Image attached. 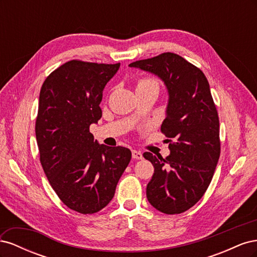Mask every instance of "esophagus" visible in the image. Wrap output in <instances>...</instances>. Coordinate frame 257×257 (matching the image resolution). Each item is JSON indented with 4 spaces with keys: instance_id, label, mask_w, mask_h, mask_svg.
Here are the masks:
<instances>
[{
    "instance_id": "1",
    "label": "esophagus",
    "mask_w": 257,
    "mask_h": 257,
    "mask_svg": "<svg viewBox=\"0 0 257 257\" xmlns=\"http://www.w3.org/2000/svg\"><path fill=\"white\" fill-rule=\"evenodd\" d=\"M132 157L135 160H142L143 159V153L138 150H132Z\"/></svg>"
}]
</instances>
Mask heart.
Here are the masks:
<instances>
[{
	"label": "heart",
	"instance_id": "b5f03b06",
	"mask_svg": "<svg viewBox=\"0 0 257 257\" xmlns=\"http://www.w3.org/2000/svg\"><path fill=\"white\" fill-rule=\"evenodd\" d=\"M143 89H158L159 90V83L157 80H154L149 77H143L136 81V90H143Z\"/></svg>",
	"mask_w": 257,
	"mask_h": 257
}]
</instances>
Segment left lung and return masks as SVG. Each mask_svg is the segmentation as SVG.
I'll list each match as a JSON object with an SVG mask.
<instances>
[{
	"label": "left lung",
	"instance_id": "1",
	"mask_svg": "<svg viewBox=\"0 0 257 257\" xmlns=\"http://www.w3.org/2000/svg\"><path fill=\"white\" fill-rule=\"evenodd\" d=\"M158 75L168 90L161 132L169 143L166 159L145 152L154 174L147 198L159 211L178 214L204 196L221 153L220 122L209 82L198 67L173 52L130 64Z\"/></svg>",
	"mask_w": 257,
	"mask_h": 257
}]
</instances>
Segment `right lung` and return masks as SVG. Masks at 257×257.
Wrapping results in <instances>:
<instances>
[{
	"mask_svg": "<svg viewBox=\"0 0 257 257\" xmlns=\"http://www.w3.org/2000/svg\"><path fill=\"white\" fill-rule=\"evenodd\" d=\"M119 67L71 60L45 79L40 93L35 134L42 167L62 203L82 214L109 204L132 158L127 148L98 145L90 133Z\"/></svg>",
	"mask_w": 257,
	"mask_h": 257,
	"instance_id": "1",
	"label": "right lung"
}]
</instances>
